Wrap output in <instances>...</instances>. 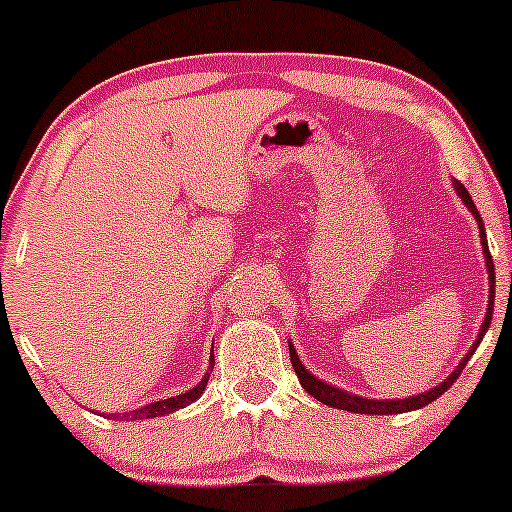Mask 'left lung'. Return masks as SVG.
Listing matches in <instances>:
<instances>
[{
	"mask_svg": "<svg viewBox=\"0 0 512 512\" xmlns=\"http://www.w3.org/2000/svg\"><path fill=\"white\" fill-rule=\"evenodd\" d=\"M454 188L459 192V197L464 200V205L469 207L471 214L478 219V229H481V246H483V256H486V268H488V278H491V300H488V312H486V320L481 324V334H478V342L483 339V334H486L488 324H491V317H493V290H496V271H493V258H491V251H488V241H486V232H483V222L481 217H478V210L474 207V200H471V195L466 192V188L461 183H456L454 180ZM478 342L471 346L469 354L464 356V361H461L459 366L454 368L452 376L444 378V383H439V386H434L432 390H427V393L422 395H412V398H403V400H368V398H359V395H351V393H344V390L334 388V386H327V383H322L320 378L312 376L310 371H307L305 366L300 364L298 354H295L293 344H290V361H293V368L295 373H298L302 388L307 390V393L312 395V398H317L320 403L329 405V408H339V410H349V412H366V415H398V412H408V410H417L422 408V405L432 403V400H437L439 395L444 393L452 383L459 378V373L464 371L466 361L471 359V354L476 351Z\"/></svg>",
	"mask_w": 512,
	"mask_h": 512,
	"instance_id": "8db88e82",
	"label": "left lung"
}]
</instances>
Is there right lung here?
<instances>
[{
  "mask_svg": "<svg viewBox=\"0 0 512 512\" xmlns=\"http://www.w3.org/2000/svg\"><path fill=\"white\" fill-rule=\"evenodd\" d=\"M214 364V361H212ZM207 378H210V373H207L205 378H202L200 383H197L195 388L188 390V393L183 395H175V398H166V400H158V403H151V405H144L141 410H131V412H124V415H112L114 420H141V417H146V420H151V417H161V415H168V412H175L180 408H185V405H190L192 400H197L202 395V390L207 386Z\"/></svg>",
  "mask_w": 512,
  "mask_h": 512,
  "instance_id": "add662e5",
  "label": "right lung"
}]
</instances>
